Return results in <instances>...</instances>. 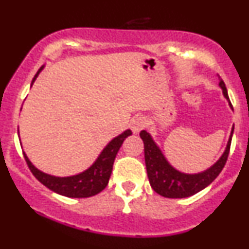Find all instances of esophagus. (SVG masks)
<instances>
[{
  "label": "esophagus",
  "instance_id": "34e87169",
  "mask_svg": "<svg viewBox=\"0 0 249 249\" xmlns=\"http://www.w3.org/2000/svg\"><path fill=\"white\" fill-rule=\"evenodd\" d=\"M144 126H145V118L142 117V115H137V117L132 118L131 123H130V127H131L134 134H139Z\"/></svg>",
  "mask_w": 249,
  "mask_h": 249
}]
</instances>
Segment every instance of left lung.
Segmentation results:
<instances>
[{"label":"left lung","mask_w":249,"mask_h":249,"mask_svg":"<svg viewBox=\"0 0 249 249\" xmlns=\"http://www.w3.org/2000/svg\"><path fill=\"white\" fill-rule=\"evenodd\" d=\"M220 88L223 90V95L225 99L229 101L230 107L232 108V105L229 100L227 87L224 82L220 79ZM233 134V127L230 134L229 141H228L227 148L220 159L215 162L213 166L207 169L206 171L200 173H183L176 170L169 164L166 158L159 149L157 143L154 142L145 130L140 132V136L144 143V160L145 167H147V175L149 178V183L155 193L164 197L170 199H183V197L192 196L196 194L200 190L205 189L207 185H210L215 178L218 177L227 162L228 157L230 152V144H231V137Z\"/></svg>","instance_id":"obj_1"}]
</instances>
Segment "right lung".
<instances>
[{
    "label": "right lung",
    "instance_id": "right-lung-1",
    "mask_svg": "<svg viewBox=\"0 0 249 249\" xmlns=\"http://www.w3.org/2000/svg\"><path fill=\"white\" fill-rule=\"evenodd\" d=\"M42 69L43 67H41L36 73V76L34 77L31 85L34 84ZM130 135H132L131 130H126L122 135L113 139L104 148L96 161L89 169L85 170L82 173H78V175L70 176V177H55V176L47 175V173L36 169L25 153L24 158L26 160L27 166L31 170L32 175L42 184L46 185L48 189L67 197H90L99 194L100 192H102L107 187L110 173H112L113 162H114L115 157H117L118 150L122 147L124 140Z\"/></svg>",
    "mask_w": 249,
    "mask_h": 249
}]
</instances>
